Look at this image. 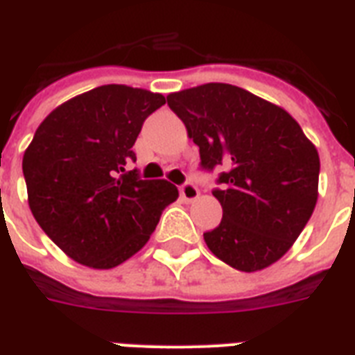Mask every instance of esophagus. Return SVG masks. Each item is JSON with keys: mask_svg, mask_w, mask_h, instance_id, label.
<instances>
[{"mask_svg": "<svg viewBox=\"0 0 355 355\" xmlns=\"http://www.w3.org/2000/svg\"><path fill=\"white\" fill-rule=\"evenodd\" d=\"M180 195H182L184 200H188V202H193L195 199H199V188L191 182H186L180 186Z\"/></svg>", "mask_w": 355, "mask_h": 355, "instance_id": "esophagus-1", "label": "esophagus"}]
</instances>
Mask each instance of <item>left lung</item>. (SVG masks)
Instances as JSON below:
<instances>
[{
    "label": "left lung",
    "mask_w": 355,
    "mask_h": 355,
    "mask_svg": "<svg viewBox=\"0 0 355 355\" xmlns=\"http://www.w3.org/2000/svg\"><path fill=\"white\" fill-rule=\"evenodd\" d=\"M199 145L200 166H223L219 227L205 234L217 258L243 272L269 267L293 247L319 197L317 147L284 108L225 83L167 96Z\"/></svg>",
    "instance_id": "obj_1"
}]
</instances>
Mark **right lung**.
Listing matches in <instances>:
<instances>
[{
    "instance_id": "add662e5",
    "label": "right lung",
    "mask_w": 355,
    "mask_h": 355,
    "mask_svg": "<svg viewBox=\"0 0 355 355\" xmlns=\"http://www.w3.org/2000/svg\"><path fill=\"white\" fill-rule=\"evenodd\" d=\"M162 105L166 97L144 88L99 86L55 108L25 149L31 211L77 263L112 269L132 258L178 199L171 182L127 171L145 118Z\"/></svg>"
}]
</instances>
